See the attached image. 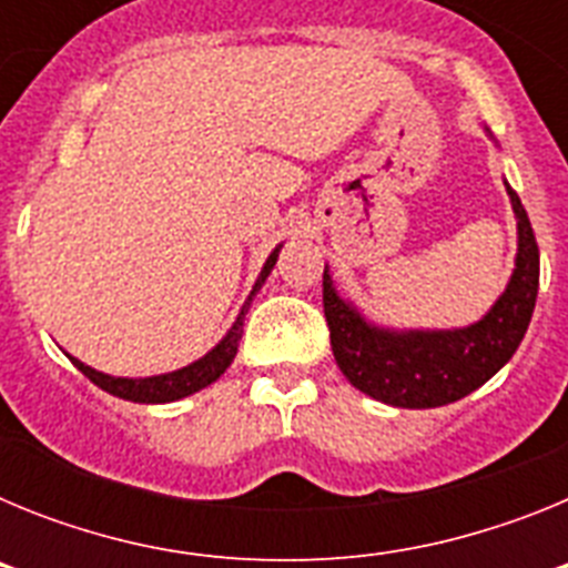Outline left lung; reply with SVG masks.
Here are the masks:
<instances>
[{
	"label": "left lung",
	"instance_id": "obj_1",
	"mask_svg": "<svg viewBox=\"0 0 568 568\" xmlns=\"http://www.w3.org/2000/svg\"><path fill=\"white\" fill-rule=\"evenodd\" d=\"M518 215V264L509 287L484 321L453 333H386L369 327L333 290L324 270V318L341 373L369 398L404 409L444 406L484 386L515 355L535 313L540 281L538 241L511 187Z\"/></svg>",
	"mask_w": 568,
	"mask_h": 568
}]
</instances>
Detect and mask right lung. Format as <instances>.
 Masks as SVG:
<instances>
[{
	"instance_id": "obj_1",
	"label": "right lung",
	"mask_w": 568,
	"mask_h": 568,
	"mask_svg": "<svg viewBox=\"0 0 568 568\" xmlns=\"http://www.w3.org/2000/svg\"><path fill=\"white\" fill-rule=\"evenodd\" d=\"M281 250V247H278ZM278 250H275L273 255L267 258V264H264V270H261L258 281H255L253 293H250L247 304H244V310H241V315L235 318L233 329L227 333V338L222 341V344L215 346L213 353L204 355L202 361H195V364L184 366V369H179V373H168V375H155V378H113V375H104V373H97V369H90V366H84L82 361L70 358L73 361V366L77 369H82V375H88L90 381L97 386H102L104 393L115 395V398H124V400H135V404H168V400H179L184 398V395H193L199 393L202 386L213 384L219 375L224 373L230 366V361L235 358V353H239V341H241V333H244V315H247V307L250 301H253L255 290L264 284V278L270 275V270L275 267V258H278Z\"/></svg>"
}]
</instances>
